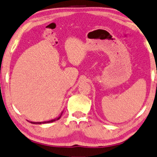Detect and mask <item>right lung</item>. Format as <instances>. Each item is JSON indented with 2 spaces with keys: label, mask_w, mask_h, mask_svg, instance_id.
<instances>
[{
  "label": "right lung",
  "mask_w": 157,
  "mask_h": 157,
  "mask_svg": "<svg viewBox=\"0 0 157 157\" xmlns=\"http://www.w3.org/2000/svg\"><path fill=\"white\" fill-rule=\"evenodd\" d=\"M63 111L62 112L61 114H60V116H59V117L55 118V119H52V120H50V121H41V122H34V121H30V123H31V124H49V123H52V122H53V121H57V120H58V119H60V117H61V116H62V114H63Z\"/></svg>",
  "instance_id": "obj_1"
}]
</instances>
